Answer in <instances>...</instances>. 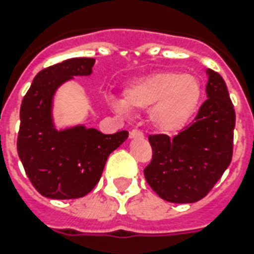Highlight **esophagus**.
I'll use <instances>...</instances> for the list:
<instances>
[{"label": "esophagus", "mask_w": 254, "mask_h": 254, "mask_svg": "<svg viewBox=\"0 0 254 254\" xmlns=\"http://www.w3.org/2000/svg\"><path fill=\"white\" fill-rule=\"evenodd\" d=\"M129 137H130V138H142L143 134L142 131L138 130V129H133V130L129 133Z\"/></svg>", "instance_id": "34e87169"}]
</instances>
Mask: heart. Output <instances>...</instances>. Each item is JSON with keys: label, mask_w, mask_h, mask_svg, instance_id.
I'll return each mask as SVG.
<instances>
[{"label": "heart", "mask_w": 254, "mask_h": 254, "mask_svg": "<svg viewBox=\"0 0 254 254\" xmlns=\"http://www.w3.org/2000/svg\"><path fill=\"white\" fill-rule=\"evenodd\" d=\"M201 100V84L190 73L162 71L131 81L124 100L112 101L117 112L149 109L147 120L154 130L175 134L190 123Z\"/></svg>", "instance_id": "b5f03b06"}]
</instances>
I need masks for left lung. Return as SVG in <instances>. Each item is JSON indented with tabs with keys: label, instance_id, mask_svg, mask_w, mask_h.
<instances>
[{
	"label": "left lung",
	"instance_id": "left-lung-1",
	"mask_svg": "<svg viewBox=\"0 0 254 254\" xmlns=\"http://www.w3.org/2000/svg\"><path fill=\"white\" fill-rule=\"evenodd\" d=\"M207 100L193 124L174 138L149 135L153 159L146 182L163 200L195 203L211 191L232 159L236 116L224 79L207 69Z\"/></svg>",
	"mask_w": 254,
	"mask_h": 254
}]
</instances>
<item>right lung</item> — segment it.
I'll return each mask as SVG.
<instances>
[{"label": "right lung", "instance_id": "add662e5", "mask_svg": "<svg viewBox=\"0 0 254 254\" xmlns=\"http://www.w3.org/2000/svg\"><path fill=\"white\" fill-rule=\"evenodd\" d=\"M95 59L73 58L42 69L22 100L17 149L30 182L50 199H77L99 183L112 151L127 130L104 134L83 124L58 129L54 97L75 76H89Z\"/></svg>", "mask_w": 254, "mask_h": 254}]
</instances>
